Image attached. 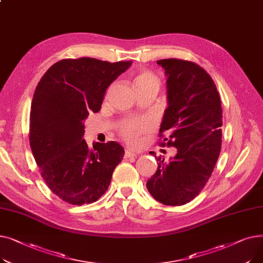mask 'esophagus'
<instances>
[{"mask_svg":"<svg viewBox=\"0 0 263 263\" xmlns=\"http://www.w3.org/2000/svg\"><path fill=\"white\" fill-rule=\"evenodd\" d=\"M137 155L133 151H131L130 149H127L126 153H124V158H135Z\"/></svg>","mask_w":263,"mask_h":263,"instance_id":"1","label":"esophagus"}]
</instances>
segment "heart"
I'll return each mask as SVG.
<instances>
[{"instance_id": "obj_1", "label": "heart", "mask_w": 263, "mask_h": 263, "mask_svg": "<svg viewBox=\"0 0 263 263\" xmlns=\"http://www.w3.org/2000/svg\"><path fill=\"white\" fill-rule=\"evenodd\" d=\"M151 82H158V79L154 73H151L147 70H141L134 77V86L136 89ZM144 126V123H129L122 128V133L129 141L134 142L136 139V135L140 133Z\"/></svg>"}]
</instances>
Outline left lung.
Returning <instances> with one entry per match:
<instances>
[{"mask_svg":"<svg viewBox=\"0 0 263 263\" xmlns=\"http://www.w3.org/2000/svg\"><path fill=\"white\" fill-rule=\"evenodd\" d=\"M157 63L167 79L160 136L170 134L167 146L177 154L168 162L156 157L158 170L146 186L159 202L181 205L199 194L213 172L222 147L223 112L214 82L200 66L176 59Z\"/></svg>","mask_w":263,"mask_h":263,"instance_id":"obj_1","label":"left lung"}]
</instances>
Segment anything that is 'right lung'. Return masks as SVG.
<instances>
[{"mask_svg":"<svg viewBox=\"0 0 263 263\" xmlns=\"http://www.w3.org/2000/svg\"><path fill=\"white\" fill-rule=\"evenodd\" d=\"M132 62L90 58L51 66L35 89L30 115V145L41 177L64 201L81 205L107 191L124 149L117 142H95L84 135L89 113H98L106 88Z\"/></svg>","mask_w":263,"mask_h":263,"instance_id":"1","label":"right lung"}]
</instances>
